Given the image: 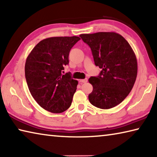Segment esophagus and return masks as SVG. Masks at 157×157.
<instances>
[{"instance_id":"1","label":"esophagus","mask_w":157,"mask_h":157,"mask_svg":"<svg viewBox=\"0 0 157 157\" xmlns=\"http://www.w3.org/2000/svg\"><path fill=\"white\" fill-rule=\"evenodd\" d=\"M88 81V79H79V82H81V83H86Z\"/></svg>"}]
</instances>
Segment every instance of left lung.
<instances>
[{
    "instance_id": "8db88e82",
    "label": "left lung",
    "mask_w": 157,
    "mask_h": 157,
    "mask_svg": "<svg viewBox=\"0 0 157 157\" xmlns=\"http://www.w3.org/2000/svg\"><path fill=\"white\" fill-rule=\"evenodd\" d=\"M82 40L91 48L100 75L91 77L93 91L89 102L98 108L108 109L123 102L132 91L137 76L136 55L128 42L116 33L82 34Z\"/></svg>"
}]
</instances>
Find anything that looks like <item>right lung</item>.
<instances>
[{"label": "right lung", "instance_id": "right-lung-1", "mask_svg": "<svg viewBox=\"0 0 157 157\" xmlns=\"http://www.w3.org/2000/svg\"><path fill=\"white\" fill-rule=\"evenodd\" d=\"M80 38L56 36L37 44L27 57L25 75L32 96L42 108L55 113L71 107L78 82L63 75L71 49Z\"/></svg>", "mask_w": 157, "mask_h": 157}]
</instances>
